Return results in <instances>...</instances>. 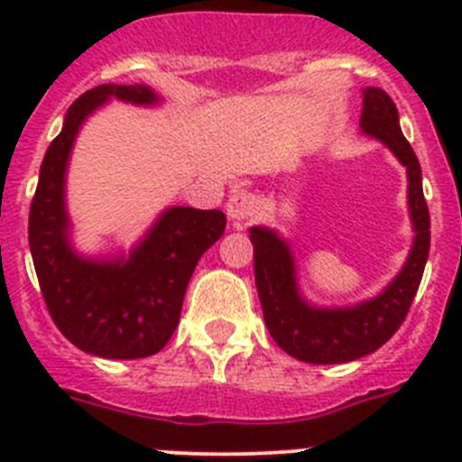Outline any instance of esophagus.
<instances>
[{
    "instance_id": "34e87169",
    "label": "esophagus",
    "mask_w": 462,
    "mask_h": 462,
    "mask_svg": "<svg viewBox=\"0 0 462 462\" xmlns=\"http://www.w3.org/2000/svg\"><path fill=\"white\" fill-rule=\"evenodd\" d=\"M259 210V201H256V196L247 189H234L228 194L226 201V215L234 222H247L252 219Z\"/></svg>"
}]
</instances>
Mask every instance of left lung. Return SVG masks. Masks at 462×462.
I'll list each match as a JSON object with an SVG mask.
<instances>
[{"label": "left lung", "mask_w": 462, "mask_h": 462, "mask_svg": "<svg viewBox=\"0 0 462 462\" xmlns=\"http://www.w3.org/2000/svg\"><path fill=\"white\" fill-rule=\"evenodd\" d=\"M361 129L389 145L407 166L414 247L400 275L377 298L349 310H317L300 300L293 277V259L284 240L268 228L250 231L254 245V280L263 319L273 340L305 363H346L377 352L395 336L411 308L430 250V212L423 199L421 164L400 132L398 108L379 88L363 89Z\"/></svg>", "instance_id": "1"}]
</instances>
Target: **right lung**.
I'll list each match as a JSON object with an SVG mask.
<instances>
[{"label":"right lung","mask_w":462,"mask_h":462,"mask_svg":"<svg viewBox=\"0 0 462 462\" xmlns=\"http://www.w3.org/2000/svg\"><path fill=\"white\" fill-rule=\"evenodd\" d=\"M110 97L152 104L145 85H99L73 101L51 143L30 208V250L52 321L71 345L104 358H143L164 349L180 321L187 284L203 252L222 238V210L171 208L129 261H85L67 240L64 169L79 126Z\"/></svg>","instance_id":"right-lung-1"}]
</instances>
